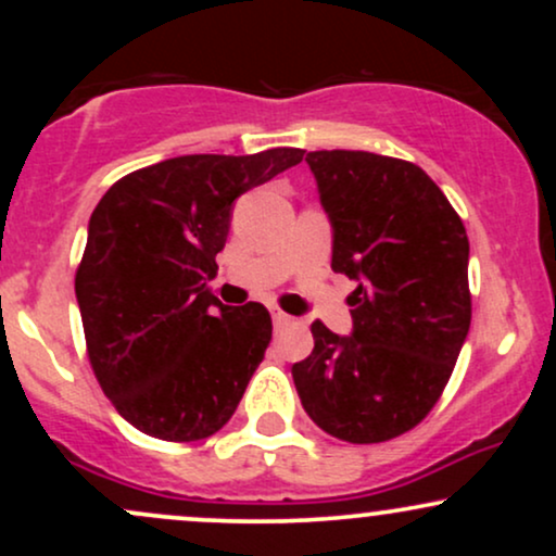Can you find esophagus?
Instances as JSON below:
<instances>
[{
    "label": "esophagus",
    "mask_w": 556,
    "mask_h": 556,
    "mask_svg": "<svg viewBox=\"0 0 556 556\" xmlns=\"http://www.w3.org/2000/svg\"><path fill=\"white\" fill-rule=\"evenodd\" d=\"M271 318H274V327L277 329H285V327H292L295 324V318H292L290 314H285V311H271Z\"/></svg>",
    "instance_id": "34e87169"
}]
</instances>
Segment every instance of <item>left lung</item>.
<instances>
[{"label": "left lung", "instance_id": "1", "mask_svg": "<svg viewBox=\"0 0 556 556\" xmlns=\"http://www.w3.org/2000/svg\"><path fill=\"white\" fill-rule=\"evenodd\" d=\"M305 162L334 232L331 269L358 287L348 298L353 334L311 324L314 353L292 379L318 429L389 442L429 416L468 337V235L413 162L340 149Z\"/></svg>", "mask_w": 556, "mask_h": 556}]
</instances>
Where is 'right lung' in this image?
<instances>
[{
	"instance_id": "1",
	"label": "right lung",
	"mask_w": 556,
	"mask_h": 556,
	"mask_svg": "<svg viewBox=\"0 0 556 556\" xmlns=\"http://www.w3.org/2000/svg\"><path fill=\"white\" fill-rule=\"evenodd\" d=\"M300 149L190 154L125 175L88 222L75 274L88 361L127 424L164 442L212 437L271 342L261 303H219L232 203L303 162Z\"/></svg>"
}]
</instances>
